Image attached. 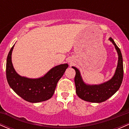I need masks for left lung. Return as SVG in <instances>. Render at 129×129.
Returning a JSON list of instances; mask_svg holds the SVG:
<instances>
[{
    "label": "left lung",
    "mask_w": 129,
    "mask_h": 129,
    "mask_svg": "<svg viewBox=\"0 0 129 129\" xmlns=\"http://www.w3.org/2000/svg\"><path fill=\"white\" fill-rule=\"evenodd\" d=\"M115 47L118 55L117 67L113 76L108 81L98 85H90L84 82L79 70L72 67L76 71L75 83L77 95L82 100L90 103H100L113 96L119 90L123 79V61L121 50L112 38L109 39Z\"/></svg>",
    "instance_id": "8db88e82"
}]
</instances>
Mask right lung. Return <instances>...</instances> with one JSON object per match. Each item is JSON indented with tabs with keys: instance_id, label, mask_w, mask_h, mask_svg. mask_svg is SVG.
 <instances>
[{
	"instance_id": "1",
	"label": "right lung",
	"mask_w": 129,
	"mask_h": 129,
	"mask_svg": "<svg viewBox=\"0 0 129 129\" xmlns=\"http://www.w3.org/2000/svg\"><path fill=\"white\" fill-rule=\"evenodd\" d=\"M14 47V45L8 53L6 65V75L10 87L19 96L29 103L49 100L54 94L57 82L69 67L68 63L55 66L44 76L36 79L21 76L16 72L11 61Z\"/></svg>"
}]
</instances>
